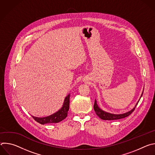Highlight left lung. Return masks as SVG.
<instances>
[{"instance_id": "obj_1", "label": "left lung", "mask_w": 155, "mask_h": 155, "mask_svg": "<svg viewBox=\"0 0 155 155\" xmlns=\"http://www.w3.org/2000/svg\"><path fill=\"white\" fill-rule=\"evenodd\" d=\"M142 94H143V93H142L140 98H141ZM139 101H140V99L139 100V101L137 102V103L136 104L135 107L133 108H132L131 110H130V111H129V112H127L126 113L123 114H112L108 113V112H106L104 111V110H102V109H101L99 107L98 105L97 104V102H96V100H95L94 104V111H95L96 114L102 120H119V119L124 118L125 117H128L129 115H130L132 112H133L134 111V110H135L137 105L138 104Z\"/></svg>"}]
</instances>
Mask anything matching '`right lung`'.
<instances>
[{
	"mask_svg": "<svg viewBox=\"0 0 155 155\" xmlns=\"http://www.w3.org/2000/svg\"><path fill=\"white\" fill-rule=\"evenodd\" d=\"M69 103H70V94L65 98L63 105L62 108L58 111L51 115L47 117H33V118L38 123L41 124H47V123H57L63 120H64L68 116V110L69 109Z\"/></svg>",
	"mask_w": 155,
	"mask_h": 155,
	"instance_id": "obj_1",
	"label": "right lung"
}]
</instances>
